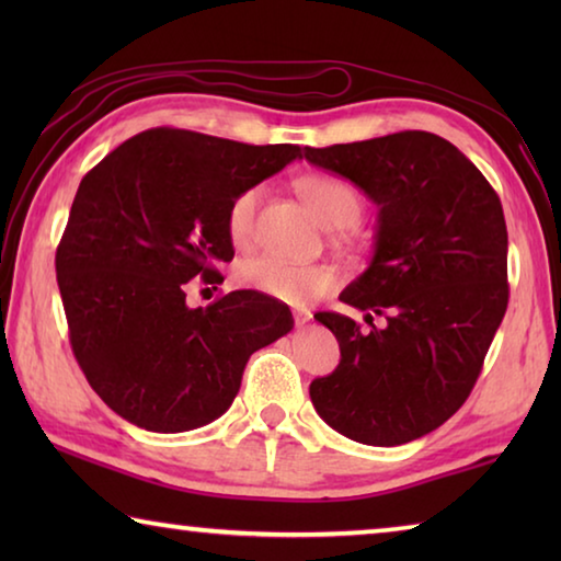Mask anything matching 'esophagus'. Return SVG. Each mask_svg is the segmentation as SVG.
<instances>
[{"label":"esophagus","instance_id":"34e87169","mask_svg":"<svg viewBox=\"0 0 561 561\" xmlns=\"http://www.w3.org/2000/svg\"><path fill=\"white\" fill-rule=\"evenodd\" d=\"M311 321V311L309 309H294V324L297 329H304Z\"/></svg>","mask_w":561,"mask_h":561}]
</instances>
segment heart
<instances>
[{
  "label": "heart",
  "instance_id": "heart-1",
  "mask_svg": "<svg viewBox=\"0 0 561 561\" xmlns=\"http://www.w3.org/2000/svg\"><path fill=\"white\" fill-rule=\"evenodd\" d=\"M297 193L327 227H354L364 213V201L358 190L336 175L311 173L297 180ZM262 187H247L230 203L227 210V234L234 247H244L252 240L254 213H257ZM237 279L242 287L254 289L267 297L304 307L324 294L334 291L336 272L329 264H301L274 254H257L237 264Z\"/></svg>",
  "mask_w": 561,
  "mask_h": 561
}]
</instances>
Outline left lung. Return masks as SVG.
Masks as SVG:
<instances>
[{"label":"left lung","mask_w":561,"mask_h":561,"mask_svg":"<svg viewBox=\"0 0 561 561\" xmlns=\"http://www.w3.org/2000/svg\"><path fill=\"white\" fill-rule=\"evenodd\" d=\"M304 158L376 203L371 264L339 299L366 311V324L374 313L387 321L366 331L319 311L341 360L311 381V403L356 443H411L468 401L507 311L500 197L450 140L425 130L304 148Z\"/></svg>","instance_id":"left-lung-1"}]
</instances>
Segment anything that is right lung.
<instances>
[{
  "label": "right lung",
  "instance_id": "add662e5",
  "mask_svg": "<svg viewBox=\"0 0 561 561\" xmlns=\"http://www.w3.org/2000/svg\"><path fill=\"white\" fill-rule=\"evenodd\" d=\"M299 146H247L150 128L83 175L56 250L73 356L111 411L153 433L220 417L254 351L289 334L291 311L240 289L187 307L190 279L220 282L234 257L227 210Z\"/></svg>",
  "mask_w": 561,
  "mask_h": 561
}]
</instances>
